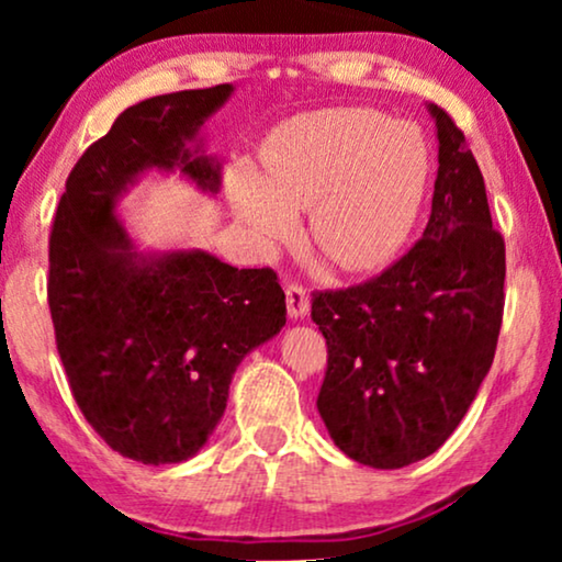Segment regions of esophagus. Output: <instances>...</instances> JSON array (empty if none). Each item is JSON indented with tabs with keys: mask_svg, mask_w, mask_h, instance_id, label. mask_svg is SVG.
I'll return each mask as SVG.
<instances>
[{
	"mask_svg": "<svg viewBox=\"0 0 562 562\" xmlns=\"http://www.w3.org/2000/svg\"><path fill=\"white\" fill-rule=\"evenodd\" d=\"M286 310H289V317H304L306 312H310V296H306L304 286L299 281H286Z\"/></svg>",
	"mask_w": 562,
	"mask_h": 562,
	"instance_id": "1",
	"label": "esophagus"
}]
</instances>
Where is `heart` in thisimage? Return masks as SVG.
Masks as SVG:
<instances>
[{
	"label": "heart",
	"instance_id": "obj_1",
	"mask_svg": "<svg viewBox=\"0 0 562 562\" xmlns=\"http://www.w3.org/2000/svg\"><path fill=\"white\" fill-rule=\"evenodd\" d=\"M427 183V150L409 125L368 106L296 120L229 183V204L258 248L273 250L306 210V243L348 273L379 268L402 248Z\"/></svg>",
	"mask_w": 562,
	"mask_h": 562
}]
</instances>
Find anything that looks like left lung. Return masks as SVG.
<instances>
[{
    "label": "left lung",
    "mask_w": 562,
    "mask_h": 562,
    "mask_svg": "<svg viewBox=\"0 0 562 562\" xmlns=\"http://www.w3.org/2000/svg\"><path fill=\"white\" fill-rule=\"evenodd\" d=\"M437 140L425 233L358 286L312 291L327 340L317 409L337 448L371 468H404L456 432L486 379L504 317V237L463 130L429 104Z\"/></svg>",
    "instance_id": "1"
}]
</instances>
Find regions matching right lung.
Segmentation results:
<instances>
[{
    "label": "right lung",
    "mask_w": 562,
    "mask_h": 562,
    "mask_svg": "<svg viewBox=\"0 0 562 562\" xmlns=\"http://www.w3.org/2000/svg\"><path fill=\"white\" fill-rule=\"evenodd\" d=\"M229 83L127 106L66 179L48 243L56 348L83 419L120 456L181 463L225 414L235 368L286 325L273 268H237L204 250L143 258L114 202L145 168L179 166L217 191L220 166L187 148Z\"/></svg>",
    "instance_id": "add662e5"
}]
</instances>
